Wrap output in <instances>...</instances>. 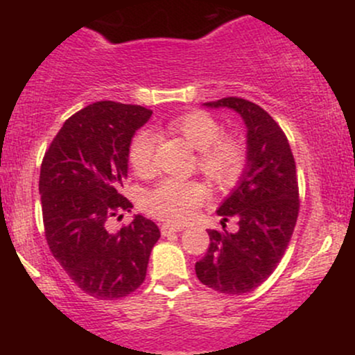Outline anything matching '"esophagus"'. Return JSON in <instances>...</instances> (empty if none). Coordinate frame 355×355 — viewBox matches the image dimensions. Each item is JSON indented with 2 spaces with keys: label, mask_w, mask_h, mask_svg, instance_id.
Returning a JSON list of instances; mask_svg holds the SVG:
<instances>
[{
  "label": "esophagus",
  "mask_w": 355,
  "mask_h": 355,
  "mask_svg": "<svg viewBox=\"0 0 355 355\" xmlns=\"http://www.w3.org/2000/svg\"><path fill=\"white\" fill-rule=\"evenodd\" d=\"M183 230V225H172V223H164L160 227L162 235H170V234H177V232Z\"/></svg>",
  "instance_id": "34e87169"
}]
</instances>
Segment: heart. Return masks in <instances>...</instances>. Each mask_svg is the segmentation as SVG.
I'll return each instance as SVG.
<instances>
[{
    "label": "heart",
    "instance_id": "b5f03b06",
    "mask_svg": "<svg viewBox=\"0 0 355 355\" xmlns=\"http://www.w3.org/2000/svg\"><path fill=\"white\" fill-rule=\"evenodd\" d=\"M170 128L198 150L197 166L203 177L218 187H230L242 177L247 166V148L237 137L223 135V126L203 110H191L170 121ZM157 137L138 132L128 148V162L138 175L153 172ZM205 187L193 180L165 178L144 195V207L155 218L183 223L193 218L205 200Z\"/></svg>",
    "mask_w": 355,
    "mask_h": 355
}]
</instances>
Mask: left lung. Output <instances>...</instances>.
Instances as JSON below:
<instances>
[{
	"label": "left lung",
	"mask_w": 355,
	"mask_h": 355,
	"mask_svg": "<svg viewBox=\"0 0 355 355\" xmlns=\"http://www.w3.org/2000/svg\"><path fill=\"white\" fill-rule=\"evenodd\" d=\"M205 107L232 108L243 118L247 166L217 210L223 222L237 220L239 230H209V248L195 263V274L220 294L242 295L266 282L294 234L300 209L295 160L282 128L259 105L227 96Z\"/></svg>",
	"instance_id": "left-lung-1"
}]
</instances>
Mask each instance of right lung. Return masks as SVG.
Wrapping results in <instances>:
<instances>
[{"mask_svg": "<svg viewBox=\"0 0 355 355\" xmlns=\"http://www.w3.org/2000/svg\"><path fill=\"white\" fill-rule=\"evenodd\" d=\"M150 116L152 110L140 105L96 101L68 118L44 152V237L68 277L95 299L135 292L160 239L155 222L141 215L118 232L107 227L108 218L133 207L120 191L132 138Z\"/></svg>", "mask_w": 355, "mask_h": 355, "instance_id": "obj_1", "label": "right lung"}]
</instances>
